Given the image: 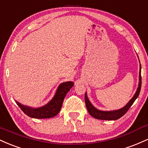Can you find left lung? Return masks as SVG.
Segmentation results:
<instances>
[{"label":"left lung","instance_id":"1","mask_svg":"<svg viewBox=\"0 0 148 148\" xmlns=\"http://www.w3.org/2000/svg\"><path fill=\"white\" fill-rule=\"evenodd\" d=\"M141 66L140 64V72H139V83L138 87L137 88V90L136 92L133 97L131 99V100L127 103L126 106H125L123 108H120L118 110H115V111H100V110L97 109L95 107L92 106V104L90 103V101L88 99L87 94H85V102H86V106L87 107V109L88 113L93 118L98 119V120H118L122 116H123L125 113H127V111L130 109V108L132 106L136 99H137L140 93V88H141Z\"/></svg>","mask_w":148,"mask_h":148}]
</instances>
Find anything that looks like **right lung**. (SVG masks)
<instances>
[{
    "instance_id": "1",
    "label": "right lung",
    "mask_w": 148,
    "mask_h": 148,
    "mask_svg": "<svg viewBox=\"0 0 148 148\" xmlns=\"http://www.w3.org/2000/svg\"><path fill=\"white\" fill-rule=\"evenodd\" d=\"M73 86L74 83L72 81H67L61 84L58 88L56 92L53 99L45 106L39 108H31L30 106L22 105L16 101V102L22 111L30 118L37 119L53 118L60 112L64 97Z\"/></svg>"
}]
</instances>
